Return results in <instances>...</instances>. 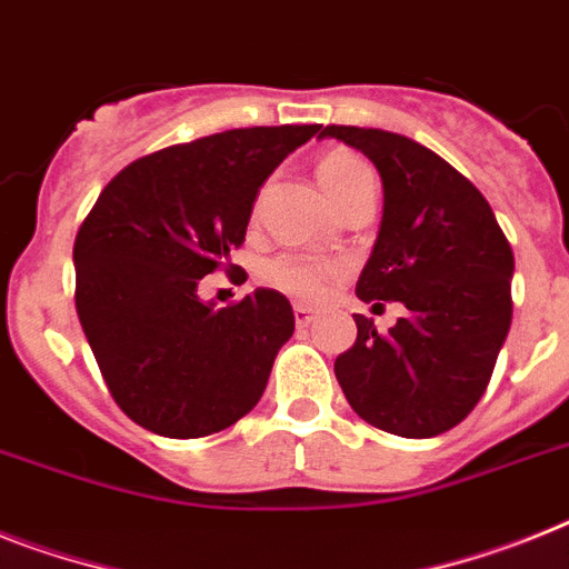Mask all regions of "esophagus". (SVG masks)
<instances>
[{
  "instance_id": "obj_1",
  "label": "esophagus",
  "mask_w": 569,
  "mask_h": 569,
  "mask_svg": "<svg viewBox=\"0 0 569 569\" xmlns=\"http://www.w3.org/2000/svg\"><path fill=\"white\" fill-rule=\"evenodd\" d=\"M315 321V312L312 307H303V303H295V323L298 327H309Z\"/></svg>"
}]
</instances>
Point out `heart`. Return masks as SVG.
I'll return each mask as SVG.
<instances>
[{
  "label": "heart",
  "instance_id": "heart-1",
  "mask_svg": "<svg viewBox=\"0 0 569 569\" xmlns=\"http://www.w3.org/2000/svg\"><path fill=\"white\" fill-rule=\"evenodd\" d=\"M373 179L370 167L361 159L350 156V152H332L318 164V181L332 199V204L341 199L347 190H352L358 181ZM338 274L336 262L318 260V257L307 254H280L271 262H266L262 269V280L274 286L277 292L289 295L298 300H315L321 298L327 283Z\"/></svg>",
  "mask_w": 569,
  "mask_h": 569
}]
</instances>
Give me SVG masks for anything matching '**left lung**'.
I'll return each mask as SVG.
<instances>
[{
	"label": "left lung",
	"mask_w": 569,
	"mask_h": 569,
	"mask_svg": "<svg viewBox=\"0 0 569 569\" xmlns=\"http://www.w3.org/2000/svg\"><path fill=\"white\" fill-rule=\"evenodd\" d=\"M318 138L365 152L385 188L356 295L408 309L388 332L356 315V343L336 358L338 385L373 428L446 433L486 393L512 323V248L483 193L413 138L365 127H323Z\"/></svg>",
	"instance_id": "1"
}]
</instances>
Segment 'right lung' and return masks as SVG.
<instances>
[{
  "label": "right lung",
  "mask_w": 569,
  "mask_h": 569,
  "mask_svg": "<svg viewBox=\"0 0 569 569\" xmlns=\"http://www.w3.org/2000/svg\"><path fill=\"white\" fill-rule=\"evenodd\" d=\"M321 123L248 127L132 161L74 240V303L118 408L147 431L196 439L260 402L292 303L257 289L219 309L196 289L231 266L274 167Z\"/></svg>",
  "instance_id": "obj_1"
}]
</instances>
